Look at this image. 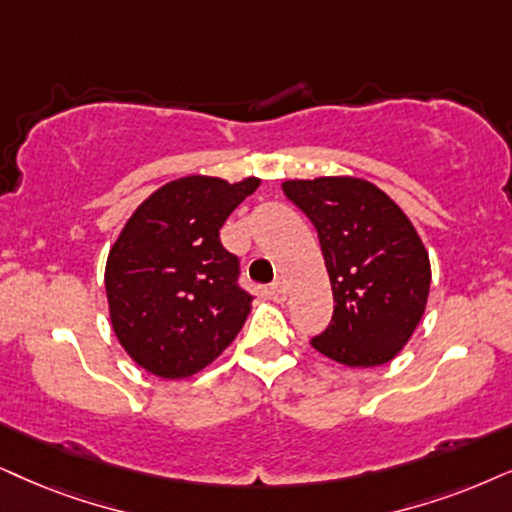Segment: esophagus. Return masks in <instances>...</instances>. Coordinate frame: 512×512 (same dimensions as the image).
I'll return each instance as SVG.
<instances>
[{
  "mask_svg": "<svg viewBox=\"0 0 512 512\" xmlns=\"http://www.w3.org/2000/svg\"><path fill=\"white\" fill-rule=\"evenodd\" d=\"M269 295H271V300H274V302H286V297H288L286 283H283L281 278H276V281L269 286Z\"/></svg>",
  "mask_w": 512,
  "mask_h": 512,
  "instance_id": "esophagus-1",
  "label": "esophagus"
}]
</instances>
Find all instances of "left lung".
<instances>
[{
    "instance_id": "1",
    "label": "left lung",
    "mask_w": 512,
    "mask_h": 512,
    "mask_svg": "<svg viewBox=\"0 0 512 512\" xmlns=\"http://www.w3.org/2000/svg\"><path fill=\"white\" fill-rule=\"evenodd\" d=\"M283 193L319 234L333 319L312 347L354 368L383 366L409 342L430 293V260L409 217L371 181L295 179Z\"/></svg>"
}]
</instances>
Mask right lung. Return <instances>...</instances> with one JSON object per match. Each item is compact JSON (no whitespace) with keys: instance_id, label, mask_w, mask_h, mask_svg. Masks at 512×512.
Returning a JSON list of instances; mask_svg holds the SVG:
<instances>
[{"instance_id":"1","label":"right lung","mask_w":512,"mask_h":512,"mask_svg":"<svg viewBox=\"0 0 512 512\" xmlns=\"http://www.w3.org/2000/svg\"><path fill=\"white\" fill-rule=\"evenodd\" d=\"M260 179L170 181L129 217L106 264L120 345L148 373L186 378L234 342L250 314L241 262L219 241L226 217Z\"/></svg>"}]
</instances>
